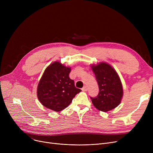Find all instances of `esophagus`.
I'll return each mask as SVG.
<instances>
[{"instance_id":"esophagus-1","label":"esophagus","mask_w":153,"mask_h":153,"mask_svg":"<svg viewBox=\"0 0 153 153\" xmlns=\"http://www.w3.org/2000/svg\"><path fill=\"white\" fill-rule=\"evenodd\" d=\"M82 91H84V92L87 91V86H84V87H83V88L82 89Z\"/></svg>"}]
</instances>
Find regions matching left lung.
I'll list each match as a JSON object with an SVG mask.
<instances>
[{"label":"left lung","mask_w":153,"mask_h":153,"mask_svg":"<svg viewBox=\"0 0 153 153\" xmlns=\"http://www.w3.org/2000/svg\"><path fill=\"white\" fill-rule=\"evenodd\" d=\"M91 68L99 88L97 97H91L93 105L104 112L113 110L120 105L123 95V86L118 74L107 62L92 64Z\"/></svg>","instance_id":"obj_1"}]
</instances>
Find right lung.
Returning a JSON list of instances; mask_svg holds the SVG:
<instances>
[{"label":"right lung","mask_w":153,"mask_h":153,"mask_svg":"<svg viewBox=\"0 0 153 153\" xmlns=\"http://www.w3.org/2000/svg\"><path fill=\"white\" fill-rule=\"evenodd\" d=\"M71 68L54 61L45 70L37 87V97L43 106L55 111L66 108L81 91L69 78Z\"/></svg>","instance_id":"add662e5"}]
</instances>
